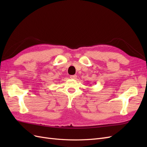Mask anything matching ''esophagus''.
Wrapping results in <instances>:
<instances>
[{
    "mask_svg": "<svg viewBox=\"0 0 147 147\" xmlns=\"http://www.w3.org/2000/svg\"><path fill=\"white\" fill-rule=\"evenodd\" d=\"M77 75H70V78L71 79H76V78H77Z\"/></svg>",
    "mask_w": 147,
    "mask_h": 147,
    "instance_id": "obj_1",
    "label": "esophagus"
}]
</instances>
